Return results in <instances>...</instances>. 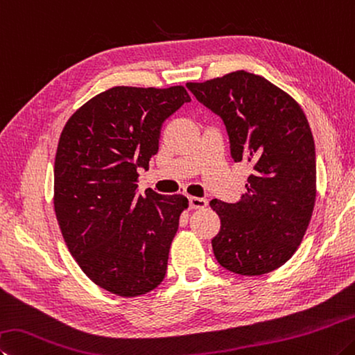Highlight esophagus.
<instances>
[{"mask_svg":"<svg viewBox=\"0 0 355 355\" xmlns=\"http://www.w3.org/2000/svg\"><path fill=\"white\" fill-rule=\"evenodd\" d=\"M206 205H208V202H206L205 198L189 197V208L191 209H202V208H206Z\"/></svg>","mask_w":355,"mask_h":355,"instance_id":"1","label":"esophagus"}]
</instances>
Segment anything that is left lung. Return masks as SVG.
Listing matches in <instances>:
<instances>
[{"label": "left lung", "mask_w": 355, "mask_h": 355, "mask_svg": "<svg viewBox=\"0 0 355 355\" xmlns=\"http://www.w3.org/2000/svg\"><path fill=\"white\" fill-rule=\"evenodd\" d=\"M186 88L222 119L234 163L253 167L237 202L211 200L222 223L212 239L216 259L237 275L273 272L298 248L315 205V144L306 116L287 93L242 69Z\"/></svg>", "instance_id": "1"}]
</instances>
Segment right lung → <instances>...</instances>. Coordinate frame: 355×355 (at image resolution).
I'll return each instance as SVG.
<instances>
[{
  "mask_svg": "<svg viewBox=\"0 0 355 355\" xmlns=\"http://www.w3.org/2000/svg\"><path fill=\"white\" fill-rule=\"evenodd\" d=\"M191 102L183 87H114L68 119L54 164V209L71 254L114 295L139 296L164 279L183 196L138 194L163 122Z\"/></svg>",
  "mask_w": 355,
  "mask_h": 355,
  "instance_id": "1",
  "label": "right lung"
}]
</instances>
